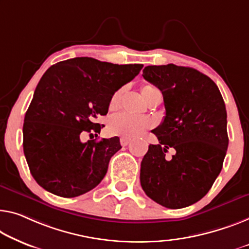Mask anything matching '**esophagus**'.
<instances>
[{"label": "esophagus", "mask_w": 249, "mask_h": 249, "mask_svg": "<svg viewBox=\"0 0 249 249\" xmlns=\"http://www.w3.org/2000/svg\"><path fill=\"white\" fill-rule=\"evenodd\" d=\"M129 142H131V140H129V139H126V137H122V139H121V144H122V146H127L128 144H129Z\"/></svg>", "instance_id": "34e87169"}]
</instances>
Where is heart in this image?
<instances>
[{"label": "heart", "mask_w": 249, "mask_h": 249, "mask_svg": "<svg viewBox=\"0 0 249 249\" xmlns=\"http://www.w3.org/2000/svg\"><path fill=\"white\" fill-rule=\"evenodd\" d=\"M151 89H153V87H142L143 97ZM122 92H123L122 89H118L117 91L114 92L109 101V109H115L118 106V103H120V99L122 97ZM151 126L152 121L148 120V118L136 117L126 113H121L112 117L109 123V129L115 135H120L122 137H126V139H134V137L140 136L147 128H150Z\"/></svg>", "instance_id": "b5f03b06"}]
</instances>
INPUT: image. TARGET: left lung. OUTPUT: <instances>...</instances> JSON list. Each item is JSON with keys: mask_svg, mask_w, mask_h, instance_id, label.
Listing matches in <instances>:
<instances>
[{"mask_svg": "<svg viewBox=\"0 0 249 249\" xmlns=\"http://www.w3.org/2000/svg\"><path fill=\"white\" fill-rule=\"evenodd\" d=\"M144 79L162 91L165 116L153 129L141 163L140 180L148 198L178 209L205 196L219 176L228 147L227 112L217 85L190 67L147 66ZM170 148L176 153L166 157Z\"/></svg>", "mask_w": 249, "mask_h": 249, "instance_id": "8db88e82", "label": "left lung"}]
</instances>
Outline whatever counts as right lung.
Listing matches in <instances>:
<instances>
[{"instance_id":"add662e5","label":"right lung","mask_w":249,"mask_h":249,"mask_svg":"<svg viewBox=\"0 0 249 249\" xmlns=\"http://www.w3.org/2000/svg\"><path fill=\"white\" fill-rule=\"evenodd\" d=\"M143 65H114L88 57L60 61L44 72L24 116L23 152L30 172L44 190L64 198L101 183L117 136L80 141L101 132L97 117L108 112L115 91L139 75ZM95 134V135H96Z\"/></svg>"}]
</instances>
